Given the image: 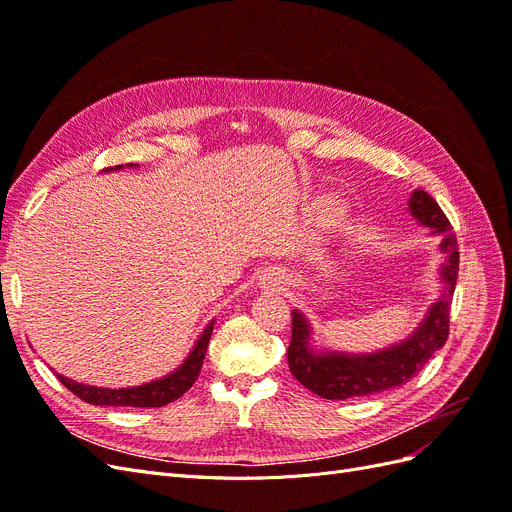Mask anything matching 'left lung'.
Listing matches in <instances>:
<instances>
[{
	"mask_svg": "<svg viewBox=\"0 0 512 512\" xmlns=\"http://www.w3.org/2000/svg\"><path fill=\"white\" fill-rule=\"evenodd\" d=\"M408 211L418 224L431 228V235H440L444 262L438 269V299L429 305L425 318L406 339L376 352L318 350L312 344V324L299 309H292L288 365L292 376L322 399L365 397L395 389L414 378L446 344L448 314L459 271L457 237L436 200L425 190L410 194Z\"/></svg>",
	"mask_w": 512,
	"mask_h": 512,
	"instance_id": "left-lung-1",
	"label": "left lung"
}]
</instances>
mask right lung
I'll use <instances>...</instances> for the list:
<instances>
[{
  "mask_svg": "<svg viewBox=\"0 0 512 512\" xmlns=\"http://www.w3.org/2000/svg\"><path fill=\"white\" fill-rule=\"evenodd\" d=\"M121 168H138V164L111 166V168H104V173H111V170H121ZM213 324L215 320L207 324L205 331L196 339L190 354L185 356V361L175 371H170V374L158 380L145 382L141 386H128V389H106V386L83 384L61 374H57V378L76 397H81L83 401H87V404H94V406H130V408L166 406L170 401L179 399L196 382L200 367H203V361H205V352L213 333Z\"/></svg>",
  "mask_w": 512,
  "mask_h": 512,
  "instance_id": "right-lung-1",
  "label": "right lung"
}]
</instances>
